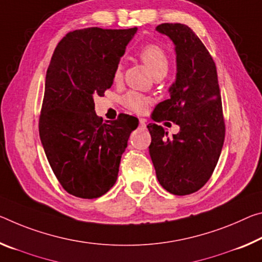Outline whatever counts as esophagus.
Wrapping results in <instances>:
<instances>
[{"label": "esophagus", "instance_id": "1", "mask_svg": "<svg viewBox=\"0 0 262 262\" xmlns=\"http://www.w3.org/2000/svg\"><path fill=\"white\" fill-rule=\"evenodd\" d=\"M140 127L142 128V129H144V128L147 127V124H146V119H140Z\"/></svg>", "mask_w": 262, "mask_h": 262}]
</instances>
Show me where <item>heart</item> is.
I'll return each mask as SVG.
<instances>
[{
    "label": "heart",
    "mask_w": 262,
    "mask_h": 262,
    "mask_svg": "<svg viewBox=\"0 0 262 262\" xmlns=\"http://www.w3.org/2000/svg\"><path fill=\"white\" fill-rule=\"evenodd\" d=\"M140 58L146 65L148 71L150 72L152 76L159 72H165L167 73L169 68V60L168 57L163 51V49L160 48L159 45L149 44L144 47L140 52ZM114 78L120 79L121 78V66H118L114 72ZM123 105L136 113H143L146 112L149 105V99H147L143 95H141L136 92H129L124 95L122 99Z\"/></svg>",
    "instance_id": "1"
}]
</instances>
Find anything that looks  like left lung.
Wrapping results in <instances>:
<instances>
[{
    "mask_svg": "<svg viewBox=\"0 0 262 262\" xmlns=\"http://www.w3.org/2000/svg\"><path fill=\"white\" fill-rule=\"evenodd\" d=\"M156 31L175 47L176 79L170 98L157 103L151 119L175 122L180 132L169 138L161 126L149 123V154L162 188L184 196L209 181L221 156L225 138L221 90L212 57L188 26L163 23Z\"/></svg>",
    "mask_w": 262,
    "mask_h": 262,
    "instance_id": "left-lung-1",
    "label": "left lung"
}]
</instances>
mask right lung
I'll return each mask as SVG.
<instances>
[{
    "instance_id": "obj_1",
    "label": "right lung",
    "mask_w": 262,
    "mask_h": 262,
    "mask_svg": "<svg viewBox=\"0 0 262 262\" xmlns=\"http://www.w3.org/2000/svg\"><path fill=\"white\" fill-rule=\"evenodd\" d=\"M136 31H72L59 41L50 61L39 118L40 142L59 183L76 197L98 198L115 184L128 139L139 126V120L127 114L103 122L94 110V97L111 89Z\"/></svg>"
}]
</instances>
